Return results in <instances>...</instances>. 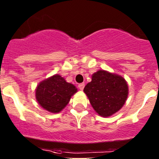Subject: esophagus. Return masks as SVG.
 Here are the masks:
<instances>
[{
    "label": "esophagus",
    "instance_id": "esophagus-1",
    "mask_svg": "<svg viewBox=\"0 0 159 159\" xmlns=\"http://www.w3.org/2000/svg\"><path fill=\"white\" fill-rule=\"evenodd\" d=\"M78 87H79V88H80V90H81V91H82V90H84V87H85V84H84V83H82V84H79Z\"/></svg>",
    "mask_w": 159,
    "mask_h": 159
}]
</instances>
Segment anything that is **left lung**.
<instances>
[{"instance_id": "left-lung-1", "label": "left lung", "mask_w": 159, "mask_h": 159, "mask_svg": "<svg viewBox=\"0 0 159 159\" xmlns=\"http://www.w3.org/2000/svg\"><path fill=\"white\" fill-rule=\"evenodd\" d=\"M94 110L102 117H109L125 103L128 85L122 76L103 70L94 73L92 81L84 89Z\"/></svg>"}]
</instances>
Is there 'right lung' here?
<instances>
[{"label":"right lung","instance_id":"right-lung-1","mask_svg":"<svg viewBox=\"0 0 159 159\" xmlns=\"http://www.w3.org/2000/svg\"><path fill=\"white\" fill-rule=\"evenodd\" d=\"M76 92L77 88L73 84L66 82L64 78L57 74L38 84L36 99L44 110L59 113Z\"/></svg>","mask_w":159,"mask_h":159}]
</instances>
